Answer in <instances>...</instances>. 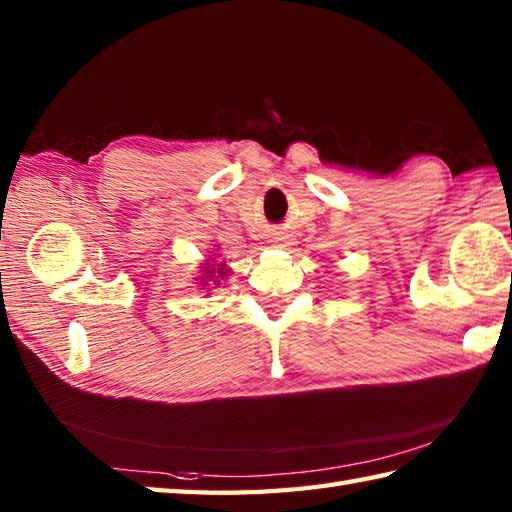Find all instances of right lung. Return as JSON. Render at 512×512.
Masks as SVG:
<instances>
[{
	"label": "right lung",
	"mask_w": 512,
	"mask_h": 512,
	"mask_svg": "<svg viewBox=\"0 0 512 512\" xmlns=\"http://www.w3.org/2000/svg\"><path fill=\"white\" fill-rule=\"evenodd\" d=\"M226 273H228V270L224 268V264H220L217 268H213V266L206 264V266H204V273H202V277H198V281H200V286H202V288L209 286L211 281H213L215 286H220V279H222V277H226Z\"/></svg>",
	"instance_id": "add662e5"
}]
</instances>
